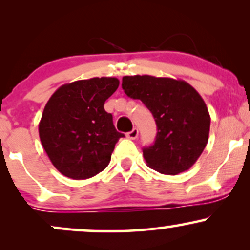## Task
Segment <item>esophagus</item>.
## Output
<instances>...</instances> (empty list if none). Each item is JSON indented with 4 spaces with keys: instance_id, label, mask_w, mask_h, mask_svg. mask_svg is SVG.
Wrapping results in <instances>:
<instances>
[{
    "instance_id": "esophagus-1",
    "label": "esophagus",
    "mask_w": 250,
    "mask_h": 250,
    "mask_svg": "<svg viewBox=\"0 0 250 250\" xmlns=\"http://www.w3.org/2000/svg\"><path fill=\"white\" fill-rule=\"evenodd\" d=\"M137 136H139V130H137L136 128H134L133 130L127 133V137H128V139H130V140H135Z\"/></svg>"
}]
</instances>
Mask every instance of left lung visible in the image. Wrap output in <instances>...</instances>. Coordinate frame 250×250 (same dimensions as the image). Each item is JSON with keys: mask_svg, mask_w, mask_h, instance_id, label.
<instances>
[{"mask_svg": "<svg viewBox=\"0 0 250 250\" xmlns=\"http://www.w3.org/2000/svg\"><path fill=\"white\" fill-rule=\"evenodd\" d=\"M122 88L141 100L157 125L153 146L143 148L149 168L176 175L188 170L207 146L210 115L205 101L189 83L170 77L123 76Z\"/></svg>", "mask_w": 250, "mask_h": 250, "instance_id": "1", "label": "left lung"}]
</instances>
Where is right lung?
I'll list each match as a JSON object with an SVG mask.
<instances>
[{
  "label": "right lung",
  "mask_w": 250,
  "mask_h": 250,
  "mask_svg": "<svg viewBox=\"0 0 250 250\" xmlns=\"http://www.w3.org/2000/svg\"><path fill=\"white\" fill-rule=\"evenodd\" d=\"M119 84L116 77L80 80L61 85L47 102L40 140L62 175L85 180L107 168L116 142L125 136L103 107Z\"/></svg>",
  "instance_id": "1"
}]
</instances>
